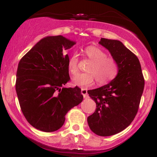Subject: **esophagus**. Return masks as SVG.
<instances>
[{"mask_svg": "<svg viewBox=\"0 0 157 157\" xmlns=\"http://www.w3.org/2000/svg\"><path fill=\"white\" fill-rule=\"evenodd\" d=\"M81 94H82V95L83 96V97H84V98L88 97L87 90L85 89H81Z\"/></svg>", "mask_w": 157, "mask_h": 157, "instance_id": "34e87169", "label": "esophagus"}]
</instances>
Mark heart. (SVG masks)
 Returning <instances> with one entry per match:
<instances>
[{"label": "heart", "mask_w": 157, "mask_h": 157, "mask_svg": "<svg viewBox=\"0 0 157 157\" xmlns=\"http://www.w3.org/2000/svg\"><path fill=\"white\" fill-rule=\"evenodd\" d=\"M85 55L91 61L86 68V73L79 74L74 76L72 82L75 86L82 88L91 86L95 80L98 85L103 86L110 83L118 76L119 65L114 58L107 56L106 53L96 46L87 47ZM78 56L76 53L68 59V70L72 75L78 72Z\"/></svg>", "instance_id": "obj_1"}]
</instances>
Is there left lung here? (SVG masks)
Here are the masks:
<instances>
[{"label":"left lung","instance_id":"obj_1","mask_svg":"<svg viewBox=\"0 0 157 157\" xmlns=\"http://www.w3.org/2000/svg\"><path fill=\"white\" fill-rule=\"evenodd\" d=\"M99 44L117 60L119 72L108 84L87 91L96 104L95 112L87 121L94 133L109 136L125 129L134 119L144 88V78L138 58L121 41L101 38Z\"/></svg>","mask_w":157,"mask_h":157}]
</instances>
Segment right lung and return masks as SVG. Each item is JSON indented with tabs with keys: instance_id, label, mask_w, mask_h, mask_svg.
Wrapping results in <instances>:
<instances>
[{
	"instance_id": "right-lung-1",
	"label": "right lung",
	"mask_w": 157,
	"mask_h": 157,
	"mask_svg": "<svg viewBox=\"0 0 157 157\" xmlns=\"http://www.w3.org/2000/svg\"><path fill=\"white\" fill-rule=\"evenodd\" d=\"M75 44L62 36H48L18 63L16 90L21 111L28 122L42 132L59 129L68 111L83 101L78 86L64 87L70 80L69 58L63 51Z\"/></svg>"
}]
</instances>
